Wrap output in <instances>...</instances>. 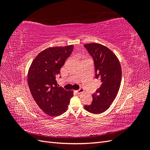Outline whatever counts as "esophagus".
Returning a JSON list of instances; mask_svg holds the SVG:
<instances>
[{
  "instance_id": "esophagus-1",
  "label": "esophagus",
  "mask_w": 150,
  "mask_h": 150,
  "mask_svg": "<svg viewBox=\"0 0 150 150\" xmlns=\"http://www.w3.org/2000/svg\"><path fill=\"white\" fill-rule=\"evenodd\" d=\"M75 91H76L77 93L80 94V93H82L84 92V89H83V88H80V89H78V90H76Z\"/></svg>"
}]
</instances>
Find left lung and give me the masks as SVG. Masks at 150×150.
Wrapping results in <instances>:
<instances>
[{"mask_svg": "<svg viewBox=\"0 0 150 150\" xmlns=\"http://www.w3.org/2000/svg\"><path fill=\"white\" fill-rule=\"evenodd\" d=\"M93 59L95 77L101 81L96 94H93V102L84 108L94 114L106 111L115 100L120 87L121 67L118 58L111 50L98 43L84 45Z\"/></svg>", "mask_w": 150, "mask_h": 150, "instance_id": "8db88e82", "label": "left lung"}]
</instances>
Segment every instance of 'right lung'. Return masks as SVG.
<instances>
[{
    "instance_id": "right-lung-1",
    "label": "right lung",
    "mask_w": 150,
    "mask_h": 150,
    "mask_svg": "<svg viewBox=\"0 0 150 150\" xmlns=\"http://www.w3.org/2000/svg\"><path fill=\"white\" fill-rule=\"evenodd\" d=\"M73 47V45H69L44 49L35 57L29 69L28 82L32 96L40 110L49 116H59L66 112L74 96L72 91L57 87L56 81Z\"/></svg>"
}]
</instances>
